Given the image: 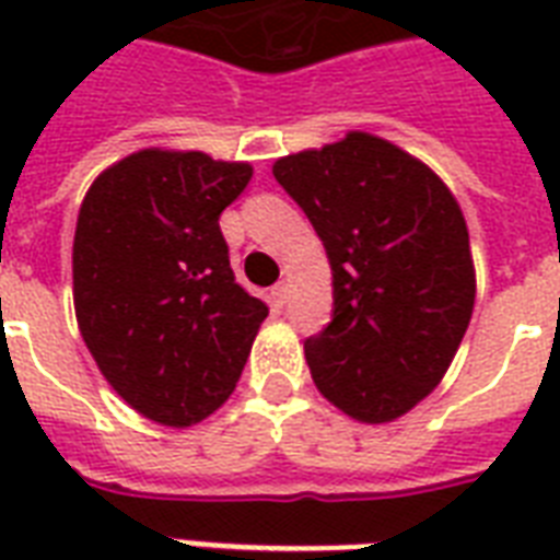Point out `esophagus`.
Wrapping results in <instances>:
<instances>
[{
	"label": "esophagus",
	"instance_id": "esophagus-1",
	"mask_svg": "<svg viewBox=\"0 0 560 560\" xmlns=\"http://www.w3.org/2000/svg\"><path fill=\"white\" fill-rule=\"evenodd\" d=\"M288 281H279V284H276V288L270 290V302L276 307H284V302H288Z\"/></svg>",
	"mask_w": 560,
	"mask_h": 560
}]
</instances>
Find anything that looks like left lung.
<instances>
[{
	"mask_svg": "<svg viewBox=\"0 0 560 560\" xmlns=\"http://www.w3.org/2000/svg\"><path fill=\"white\" fill-rule=\"evenodd\" d=\"M272 174L331 264L334 319L305 340L316 389L360 424L407 416L442 383L474 314L459 200L430 165L363 130L281 156Z\"/></svg>",
	"mask_w": 560,
	"mask_h": 560,
	"instance_id": "8db88e82",
	"label": "left lung"
}]
</instances>
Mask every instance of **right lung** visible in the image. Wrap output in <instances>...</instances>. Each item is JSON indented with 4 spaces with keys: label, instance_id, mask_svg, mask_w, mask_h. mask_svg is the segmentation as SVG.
Instances as JSON below:
<instances>
[{
    "label": "right lung",
    "instance_id": "obj_1",
    "mask_svg": "<svg viewBox=\"0 0 560 560\" xmlns=\"http://www.w3.org/2000/svg\"><path fill=\"white\" fill-rule=\"evenodd\" d=\"M249 179V162L144 148L101 171L78 211L81 337L118 398L162 427L226 404L270 314L235 281L218 223Z\"/></svg>",
    "mask_w": 560,
    "mask_h": 560
}]
</instances>
